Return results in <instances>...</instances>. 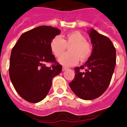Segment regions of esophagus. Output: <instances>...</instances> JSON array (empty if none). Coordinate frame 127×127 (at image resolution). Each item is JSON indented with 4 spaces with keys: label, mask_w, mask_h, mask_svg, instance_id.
Wrapping results in <instances>:
<instances>
[{
    "label": "esophagus",
    "mask_w": 127,
    "mask_h": 127,
    "mask_svg": "<svg viewBox=\"0 0 127 127\" xmlns=\"http://www.w3.org/2000/svg\"><path fill=\"white\" fill-rule=\"evenodd\" d=\"M67 67H62V70H63V71H65V70H67Z\"/></svg>",
    "instance_id": "1"
}]
</instances>
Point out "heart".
I'll list each match as a JSON object with an SVG mask.
<instances>
[{"label":"heart","mask_w":127,"mask_h":127,"mask_svg":"<svg viewBox=\"0 0 127 127\" xmlns=\"http://www.w3.org/2000/svg\"><path fill=\"white\" fill-rule=\"evenodd\" d=\"M70 45L69 46V45ZM69 47V52L63 54L66 46ZM50 49L56 57L58 58V62L64 66L74 65L79 60L85 62L88 60L92 53V46L85 40V37L79 31H73L65 35L64 38L55 36L50 42Z\"/></svg>","instance_id":"b5f03b06"}]
</instances>
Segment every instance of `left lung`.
<instances>
[{
    "label": "left lung",
    "instance_id": "8db88e82",
    "mask_svg": "<svg viewBox=\"0 0 127 127\" xmlns=\"http://www.w3.org/2000/svg\"><path fill=\"white\" fill-rule=\"evenodd\" d=\"M89 34L93 44L92 55L84 65L74 68L75 77L69 83L72 92L83 100L98 98L105 92L116 65V49L111 41L94 29Z\"/></svg>",
    "mask_w": 127,
    "mask_h": 127
}]
</instances>
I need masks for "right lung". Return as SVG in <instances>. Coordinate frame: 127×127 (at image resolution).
Segmentation results:
<instances>
[{"label":"right lung","mask_w":127,"mask_h":127,"mask_svg":"<svg viewBox=\"0 0 127 127\" xmlns=\"http://www.w3.org/2000/svg\"><path fill=\"white\" fill-rule=\"evenodd\" d=\"M60 30L50 26H40L25 32L11 51L9 77L18 94L27 101L37 103L48 94L52 79L61 72L50 49V42ZM51 63V67L45 65Z\"/></svg>","instance_id":"add662e5"}]
</instances>
